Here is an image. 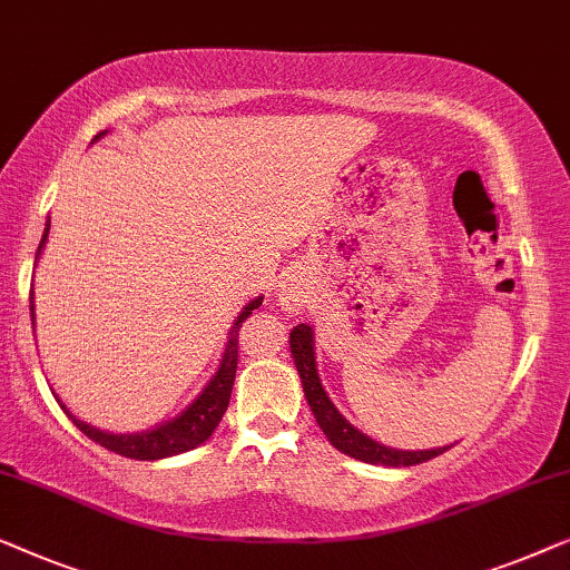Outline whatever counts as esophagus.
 <instances>
[{"mask_svg": "<svg viewBox=\"0 0 570 570\" xmlns=\"http://www.w3.org/2000/svg\"><path fill=\"white\" fill-rule=\"evenodd\" d=\"M282 302H284V307H288V309H294L296 304L302 302V292L296 286H292V284H286L284 286V292H282Z\"/></svg>", "mask_w": 570, "mask_h": 570, "instance_id": "34e87169", "label": "esophagus"}]
</instances>
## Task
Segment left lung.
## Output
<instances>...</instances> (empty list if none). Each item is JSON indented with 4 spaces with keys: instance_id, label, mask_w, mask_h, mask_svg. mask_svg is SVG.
Wrapping results in <instances>:
<instances>
[{
    "instance_id": "obj_1",
    "label": "left lung",
    "mask_w": 570,
    "mask_h": 570,
    "mask_svg": "<svg viewBox=\"0 0 570 570\" xmlns=\"http://www.w3.org/2000/svg\"><path fill=\"white\" fill-rule=\"evenodd\" d=\"M288 338H292V356H294L296 372L302 376L304 397H307L320 429L325 431L327 442L338 449V452L356 456V460L368 462V464H384V468H411V464L434 460V456L446 452L449 446L429 449V452H403V449H390V446L376 444L374 439H368L362 434V431H356L338 413V407L331 403V397L325 395L323 384H320V376L315 368V348H312L315 346V341H312V327L304 323L296 325Z\"/></svg>"
}]
</instances>
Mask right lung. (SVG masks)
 Here are the masks:
<instances>
[{
    "label": "right lung",
    "instance_id": "1",
    "mask_svg": "<svg viewBox=\"0 0 570 570\" xmlns=\"http://www.w3.org/2000/svg\"><path fill=\"white\" fill-rule=\"evenodd\" d=\"M102 134H106V131H100L98 136H95V139H100ZM48 227H51V222L46 224L41 245H38V253H36V261H38V255H41L43 245H46ZM261 302H263V296L253 299L243 312H239V317L235 320V325H232V331H229V343H227V348H224L219 372L214 374V380L206 384V390L194 400V403L186 407V411L178 415V419L167 421L165 426L144 431V434H121V436L106 434V431L87 426V423L77 421L75 415L67 411L69 419L75 421V426L82 431L85 436H90L92 442H98L100 446H106L116 454H124V456H128V460H163V456L183 454V452H188V449H196L198 444H204L206 439L214 434V429L219 426L222 415L229 405L232 384H235L237 362H239V356H237L239 327H243L245 320L253 315L255 307H261ZM33 317H36L33 315V288H30V320H33Z\"/></svg>",
    "mask_w": 570,
    "mask_h": 570
}]
</instances>
